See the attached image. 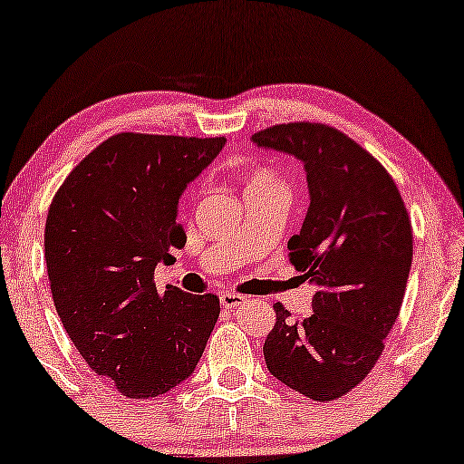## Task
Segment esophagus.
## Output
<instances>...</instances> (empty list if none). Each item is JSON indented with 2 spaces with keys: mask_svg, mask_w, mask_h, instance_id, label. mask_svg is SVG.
<instances>
[{
  "mask_svg": "<svg viewBox=\"0 0 464 464\" xmlns=\"http://www.w3.org/2000/svg\"><path fill=\"white\" fill-rule=\"evenodd\" d=\"M242 303H244V296L236 295V292H222L220 295V305L227 307V310H233V307L242 305Z\"/></svg>",
  "mask_w": 464,
  "mask_h": 464,
  "instance_id": "34e87169",
  "label": "esophagus"
}]
</instances>
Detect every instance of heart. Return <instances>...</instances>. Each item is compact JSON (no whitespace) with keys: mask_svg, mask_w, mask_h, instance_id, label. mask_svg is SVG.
<instances>
[{"mask_svg":"<svg viewBox=\"0 0 464 464\" xmlns=\"http://www.w3.org/2000/svg\"><path fill=\"white\" fill-rule=\"evenodd\" d=\"M268 183H279L273 174L266 172V169H259V172H255L253 177L248 180V188H253V185H268Z\"/></svg>","mask_w":464,"mask_h":464,"instance_id":"b5f03b06","label":"heart"}]
</instances>
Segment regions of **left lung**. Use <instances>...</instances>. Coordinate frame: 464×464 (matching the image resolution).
I'll use <instances>...</instances> for the list:
<instances>
[{
    "label": "left lung",
    "mask_w": 464,
    "mask_h": 464,
    "mask_svg": "<svg viewBox=\"0 0 464 464\" xmlns=\"http://www.w3.org/2000/svg\"><path fill=\"white\" fill-rule=\"evenodd\" d=\"M250 141L299 159L310 189L287 248L301 279L316 285L312 314L295 323L276 303L266 366L292 391L332 401L369 375L401 310L412 264L408 211L382 163L340 130L295 121Z\"/></svg>",
    "instance_id": "obj_1"
}]
</instances>
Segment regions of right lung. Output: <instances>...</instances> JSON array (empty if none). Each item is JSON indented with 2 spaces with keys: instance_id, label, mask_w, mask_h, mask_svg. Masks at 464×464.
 Listing matches in <instances>:
<instances>
[{
  "instance_id": "1",
  "label": "right lung",
  "mask_w": 464,
  "mask_h": 464,
  "mask_svg": "<svg viewBox=\"0 0 464 464\" xmlns=\"http://www.w3.org/2000/svg\"><path fill=\"white\" fill-rule=\"evenodd\" d=\"M225 137L120 132L80 161L45 222L52 299L89 369L124 397L165 395L198 364L220 314L216 295L154 285L188 242L179 198Z\"/></svg>"
}]
</instances>
